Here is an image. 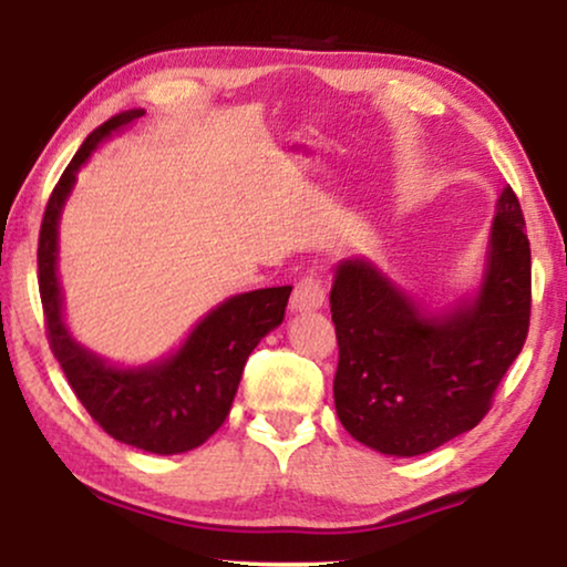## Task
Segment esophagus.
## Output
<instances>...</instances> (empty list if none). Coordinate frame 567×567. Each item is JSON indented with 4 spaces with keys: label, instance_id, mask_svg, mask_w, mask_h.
Listing matches in <instances>:
<instances>
[{
    "label": "esophagus",
    "instance_id": "esophagus-1",
    "mask_svg": "<svg viewBox=\"0 0 567 567\" xmlns=\"http://www.w3.org/2000/svg\"><path fill=\"white\" fill-rule=\"evenodd\" d=\"M324 305V284L317 274H309L299 278L291 293V309L293 312H315Z\"/></svg>",
    "mask_w": 567,
    "mask_h": 567
}]
</instances>
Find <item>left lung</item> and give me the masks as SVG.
Here are the masks:
<instances>
[{
    "label": "left lung",
    "instance_id": "left-lung-1",
    "mask_svg": "<svg viewBox=\"0 0 567 567\" xmlns=\"http://www.w3.org/2000/svg\"><path fill=\"white\" fill-rule=\"evenodd\" d=\"M332 382L343 429L392 456L433 452L487 415L532 312V250L516 193L495 204L477 297L433 317L367 258L336 268Z\"/></svg>",
    "mask_w": 567,
    "mask_h": 567
}]
</instances>
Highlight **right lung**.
Listing matches in <instances>:
<instances>
[{
    "instance_id": "right-lung-1",
    "label": "right lung",
    "mask_w": 567,
    "mask_h": 567,
    "mask_svg": "<svg viewBox=\"0 0 567 567\" xmlns=\"http://www.w3.org/2000/svg\"><path fill=\"white\" fill-rule=\"evenodd\" d=\"M142 115L144 111L136 107L97 126L59 177L38 237V289L51 351L92 421L121 444L152 454H183L219 431L235 402L247 355L284 322L291 286L247 291L221 301L173 355L138 369L111 367L69 336L56 276L61 208L74 188L76 169L95 146Z\"/></svg>"
}]
</instances>
